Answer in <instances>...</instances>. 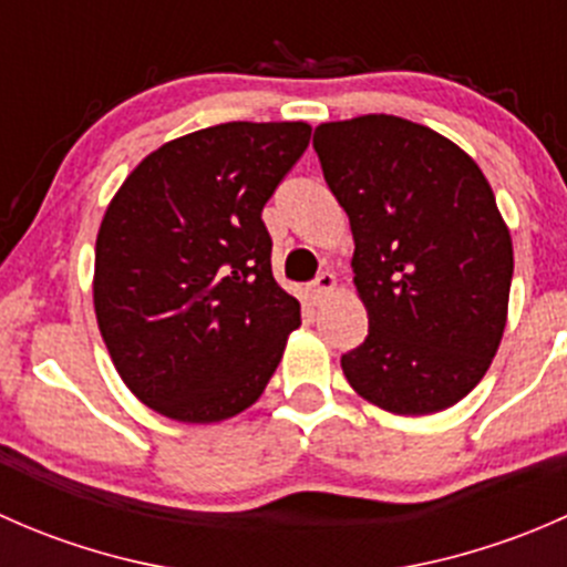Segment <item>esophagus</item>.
<instances>
[{
    "mask_svg": "<svg viewBox=\"0 0 567 567\" xmlns=\"http://www.w3.org/2000/svg\"><path fill=\"white\" fill-rule=\"evenodd\" d=\"M334 288H337V277H334V274H331V271H320L316 282H312L310 288H307V296H310L312 305H320V301H323L326 296H329Z\"/></svg>",
    "mask_w": 567,
    "mask_h": 567,
    "instance_id": "1",
    "label": "esophagus"
}]
</instances>
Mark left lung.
Wrapping results in <instances>:
<instances>
[{
  "instance_id": "left-lung-1",
  "label": "left lung",
  "mask_w": 567,
  "mask_h": 567,
  "mask_svg": "<svg viewBox=\"0 0 567 567\" xmlns=\"http://www.w3.org/2000/svg\"><path fill=\"white\" fill-rule=\"evenodd\" d=\"M312 145L351 221L370 320L340 359L348 384L392 414L450 409L480 384L507 323L513 241L483 169L394 114L320 123Z\"/></svg>"
}]
</instances>
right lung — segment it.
<instances>
[{"label": "right lung", "mask_w": 567, "mask_h": 567, "mask_svg": "<svg viewBox=\"0 0 567 567\" xmlns=\"http://www.w3.org/2000/svg\"><path fill=\"white\" fill-rule=\"evenodd\" d=\"M307 123H221L142 158L95 241L93 305L120 379L192 425L249 409L301 307L271 274L262 205L310 145Z\"/></svg>", "instance_id": "obj_1"}]
</instances>
